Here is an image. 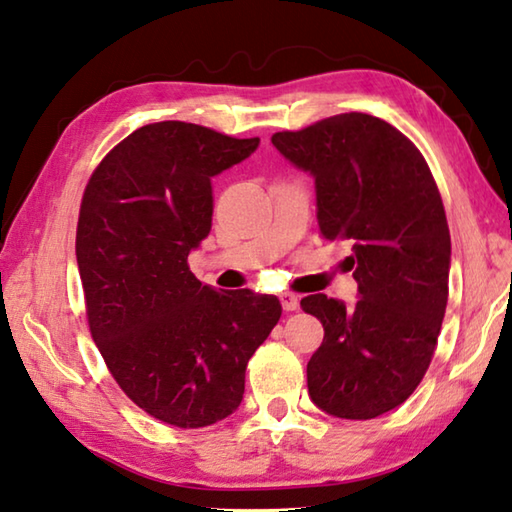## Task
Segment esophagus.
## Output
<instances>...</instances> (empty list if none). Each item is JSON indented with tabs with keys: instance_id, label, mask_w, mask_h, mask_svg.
<instances>
[{
	"instance_id": "obj_1",
	"label": "esophagus",
	"mask_w": 512,
	"mask_h": 512,
	"mask_svg": "<svg viewBox=\"0 0 512 512\" xmlns=\"http://www.w3.org/2000/svg\"><path fill=\"white\" fill-rule=\"evenodd\" d=\"M280 302H282V309H284V311H295L297 306H300V300H297V295L288 293V291L280 295Z\"/></svg>"
}]
</instances>
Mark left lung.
<instances>
[{"label": "left lung", "instance_id": "left-lung-1", "mask_svg": "<svg viewBox=\"0 0 512 512\" xmlns=\"http://www.w3.org/2000/svg\"><path fill=\"white\" fill-rule=\"evenodd\" d=\"M271 143L315 181L324 239L347 241L358 300L300 302L324 327L306 365L311 401L336 418L394 410L421 383L448 304L450 230L421 152L376 116L340 114Z\"/></svg>", "mask_w": 512, "mask_h": 512}]
</instances>
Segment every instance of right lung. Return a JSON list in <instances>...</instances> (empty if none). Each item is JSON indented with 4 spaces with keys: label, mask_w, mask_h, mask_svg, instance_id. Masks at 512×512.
<instances>
[{
    "label": "right lung",
    "mask_w": 512,
    "mask_h": 512,
    "mask_svg": "<svg viewBox=\"0 0 512 512\" xmlns=\"http://www.w3.org/2000/svg\"><path fill=\"white\" fill-rule=\"evenodd\" d=\"M257 147L152 123L102 159L82 197L76 257L91 336L120 389L167 425L194 430L235 412L248 360L282 315L275 295L219 293L188 268L212 228V176Z\"/></svg>",
    "instance_id": "add662e5"
}]
</instances>
